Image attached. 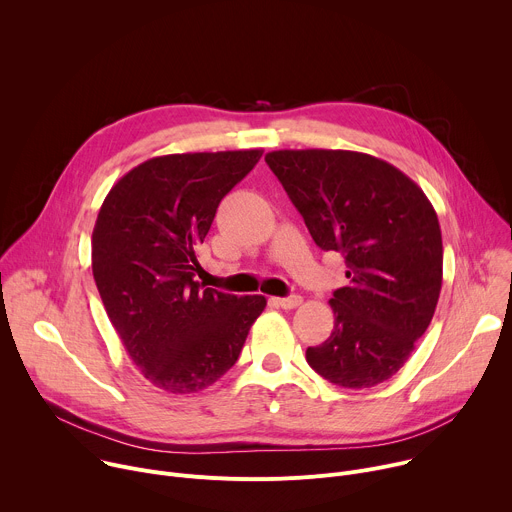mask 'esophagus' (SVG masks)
<instances>
[{"mask_svg":"<svg viewBox=\"0 0 512 512\" xmlns=\"http://www.w3.org/2000/svg\"><path fill=\"white\" fill-rule=\"evenodd\" d=\"M273 306L277 308H283V310H294L302 304V298L300 296H289V298H271Z\"/></svg>","mask_w":512,"mask_h":512,"instance_id":"1","label":"esophagus"}]
</instances>
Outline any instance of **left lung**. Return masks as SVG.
I'll return each instance as SVG.
<instances>
[{"instance_id":"8db88e82","label":"left lung","mask_w":512,"mask_h":512,"mask_svg":"<svg viewBox=\"0 0 512 512\" xmlns=\"http://www.w3.org/2000/svg\"><path fill=\"white\" fill-rule=\"evenodd\" d=\"M267 166L322 251H338L348 283L334 291V330L306 350L344 389L391 379L415 348L442 291L444 247L423 190L395 166L348 150H279Z\"/></svg>"}]
</instances>
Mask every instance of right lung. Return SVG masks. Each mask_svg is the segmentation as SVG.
Instances as JSON below:
<instances>
[{"label":"right lung","mask_w":512,"mask_h":512,"mask_svg":"<svg viewBox=\"0 0 512 512\" xmlns=\"http://www.w3.org/2000/svg\"><path fill=\"white\" fill-rule=\"evenodd\" d=\"M263 150L152 158L107 194L93 229V277L141 375L174 395L198 393L237 362L263 296L200 285L194 249L218 204Z\"/></svg>","instance_id":"1"}]
</instances>
